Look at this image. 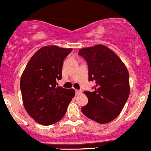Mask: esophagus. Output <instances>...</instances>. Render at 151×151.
Listing matches in <instances>:
<instances>
[{"label":"esophagus","mask_w":151,"mask_h":151,"mask_svg":"<svg viewBox=\"0 0 151 151\" xmlns=\"http://www.w3.org/2000/svg\"><path fill=\"white\" fill-rule=\"evenodd\" d=\"M75 92H76V94H77V95H78V94H79L81 93V92H82V91L79 90V89H76Z\"/></svg>","instance_id":"1"}]
</instances>
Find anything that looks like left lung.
Returning a JSON list of instances; mask_svg holds the SVG:
<instances>
[{
	"label": "left lung",
	"instance_id": "obj_1",
	"mask_svg": "<svg viewBox=\"0 0 151 151\" xmlns=\"http://www.w3.org/2000/svg\"><path fill=\"white\" fill-rule=\"evenodd\" d=\"M78 54L87 61L89 81L96 83L93 92H84L88 103L82 107V113L100 124L112 121L130 94L126 67L113 51L101 44L79 49Z\"/></svg>",
	"mask_w": 151,
	"mask_h": 151
}]
</instances>
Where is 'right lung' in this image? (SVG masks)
<instances>
[{
	"label": "right lung",
	"instance_id": "add662e5",
	"mask_svg": "<svg viewBox=\"0 0 151 151\" xmlns=\"http://www.w3.org/2000/svg\"><path fill=\"white\" fill-rule=\"evenodd\" d=\"M72 49L46 46L30 59L21 77L23 103L28 114L38 123L50 125L64 117L75 95L73 89L58 85L62 77L64 59Z\"/></svg>",
	"mask_w": 151,
	"mask_h": 151
}]
</instances>
